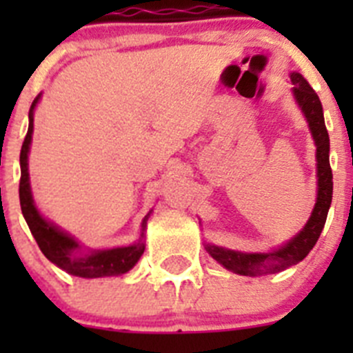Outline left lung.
<instances>
[{"instance_id":"obj_1","label":"left lung","mask_w":353,"mask_h":353,"mask_svg":"<svg viewBox=\"0 0 353 353\" xmlns=\"http://www.w3.org/2000/svg\"><path fill=\"white\" fill-rule=\"evenodd\" d=\"M290 81L293 84V99L310 125L311 136H313L314 146H316V203L301 232L293 239H290L286 244L269 252H244L221 248V245L205 244L208 254L217 263L223 265L224 269L232 270L233 274H240V276L256 277L265 276V274H276L304 260L314 248L318 236L325 226L327 214H329L330 201H332V170H330L329 162L330 145L325 120H323L322 102L310 86V83L302 77V74L292 72Z\"/></svg>"}]
</instances>
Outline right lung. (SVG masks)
<instances>
[{
  "instance_id": "right-lung-1",
  "label": "right lung",
  "mask_w": 353,
  "mask_h": 353,
  "mask_svg": "<svg viewBox=\"0 0 353 353\" xmlns=\"http://www.w3.org/2000/svg\"><path fill=\"white\" fill-rule=\"evenodd\" d=\"M40 97H42V93L37 95V99L30 108V114H28L30 125H28V134L24 138L23 148H21V159H19L21 161L19 199H21V210H23L28 226H30L31 235L35 236L43 256L52 261L56 267H60L61 270L70 274V276L93 279V277L121 276V274L129 272L145 252L146 221H148L152 210L145 215L139 239L134 244L111 249H84L70 233H67L60 226H56L54 223L46 219L37 208L35 199L31 194L28 154H30L31 136H33V117H35V108L39 104Z\"/></svg>"
}]
</instances>
